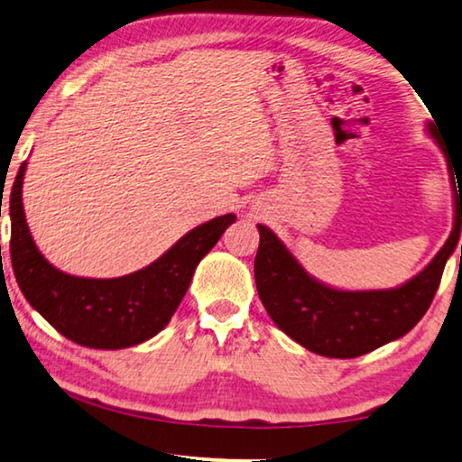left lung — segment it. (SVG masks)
<instances>
[{"label": "left lung", "instance_id": "1", "mask_svg": "<svg viewBox=\"0 0 462 462\" xmlns=\"http://www.w3.org/2000/svg\"><path fill=\"white\" fill-rule=\"evenodd\" d=\"M428 130L446 154L434 124H430ZM448 169L452 186L457 188L458 177L454 180L457 171H452L450 161ZM460 226L462 196L457 194L450 237L420 274L396 289L338 291L311 279L285 244L268 226L258 225L260 247L254 262L255 289L273 322L295 343L324 357H359L404 337L421 320L439 287L446 260L458 244Z\"/></svg>", "mask_w": 462, "mask_h": 462}]
</instances>
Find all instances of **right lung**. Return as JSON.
<instances>
[{
  "instance_id": "add662e5",
  "label": "right lung",
  "mask_w": 462,
  "mask_h": 462,
  "mask_svg": "<svg viewBox=\"0 0 462 462\" xmlns=\"http://www.w3.org/2000/svg\"><path fill=\"white\" fill-rule=\"evenodd\" d=\"M26 162L10 194L12 268L26 301L74 343L90 349H125L165 328L191 282V276L236 215L212 218L186 233L151 266L119 279H82L42 258L28 231L23 207Z\"/></svg>"
}]
</instances>
